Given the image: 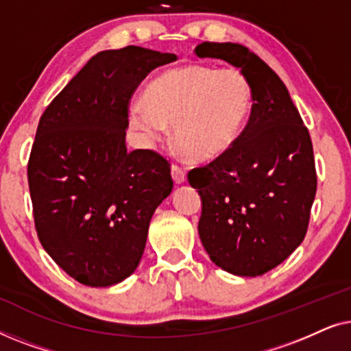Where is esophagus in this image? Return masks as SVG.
<instances>
[{
	"instance_id": "esophagus-1",
	"label": "esophagus",
	"mask_w": 351,
	"mask_h": 351,
	"mask_svg": "<svg viewBox=\"0 0 351 351\" xmlns=\"http://www.w3.org/2000/svg\"><path fill=\"white\" fill-rule=\"evenodd\" d=\"M171 176H172V179H174L176 184H184V182L186 180L185 169H184V167L177 166V165L171 166Z\"/></svg>"
}]
</instances>
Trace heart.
<instances>
[{"label": "heart", "mask_w": 351, "mask_h": 351, "mask_svg": "<svg viewBox=\"0 0 351 351\" xmlns=\"http://www.w3.org/2000/svg\"><path fill=\"white\" fill-rule=\"evenodd\" d=\"M252 88L238 69L185 65L147 88L145 104L129 105V121L148 143L174 128L176 142L196 160H213L232 148L246 126Z\"/></svg>", "instance_id": "heart-1"}]
</instances>
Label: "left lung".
Masks as SVG:
<instances>
[{
    "label": "left lung",
    "mask_w": 351,
    "mask_h": 351,
    "mask_svg": "<svg viewBox=\"0 0 351 351\" xmlns=\"http://www.w3.org/2000/svg\"><path fill=\"white\" fill-rule=\"evenodd\" d=\"M195 54L238 66L252 88L238 141L189 172L203 203L201 243L225 271L263 275L295 251L308 228L316 193L310 132L280 76L246 46L204 41Z\"/></svg>",
    "instance_id": "obj_1"
}]
</instances>
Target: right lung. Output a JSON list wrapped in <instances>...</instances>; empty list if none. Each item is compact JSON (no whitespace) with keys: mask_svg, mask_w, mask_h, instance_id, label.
<instances>
[{"mask_svg":"<svg viewBox=\"0 0 351 351\" xmlns=\"http://www.w3.org/2000/svg\"><path fill=\"white\" fill-rule=\"evenodd\" d=\"M174 60L138 46L99 52L41 114L27 167L35 228L81 285L112 286L134 273L152 215L172 191L169 161L128 152L124 137L138 84Z\"/></svg>","mask_w":351,"mask_h":351,"instance_id":"add662e5","label":"right lung"}]
</instances>
